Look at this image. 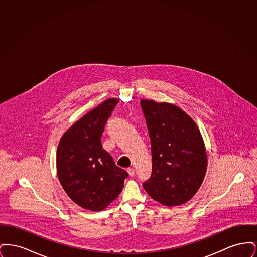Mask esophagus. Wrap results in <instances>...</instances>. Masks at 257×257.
<instances>
[{"instance_id":"esophagus-1","label":"esophagus","mask_w":257,"mask_h":257,"mask_svg":"<svg viewBox=\"0 0 257 257\" xmlns=\"http://www.w3.org/2000/svg\"><path fill=\"white\" fill-rule=\"evenodd\" d=\"M127 172H128V174H129V176H134V174H135L134 169H132V168H129V169H127Z\"/></svg>"}]
</instances>
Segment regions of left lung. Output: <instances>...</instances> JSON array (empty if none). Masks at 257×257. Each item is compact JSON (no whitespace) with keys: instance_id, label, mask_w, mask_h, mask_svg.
Returning <instances> with one entry per match:
<instances>
[{"instance_id":"1","label":"left lung","mask_w":257,"mask_h":257,"mask_svg":"<svg viewBox=\"0 0 257 257\" xmlns=\"http://www.w3.org/2000/svg\"><path fill=\"white\" fill-rule=\"evenodd\" d=\"M141 106L152 152V174L143 186L162 205L184 204L205 177L207 154L202 136L194 119L173 104L142 99Z\"/></svg>"}]
</instances>
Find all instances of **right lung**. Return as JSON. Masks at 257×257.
Listing matches in <instances>:
<instances>
[{"mask_svg":"<svg viewBox=\"0 0 257 257\" xmlns=\"http://www.w3.org/2000/svg\"><path fill=\"white\" fill-rule=\"evenodd\" d=\"M118 102L110 98L86 112L58 146L57 172L63 190L80 207L93 212L105 210L119 196L128 176L101 145L105 124Z\"/></svg>","mask_w":257,"mask_h":257,"instance_id":"right-lung-1","label":"right lung"}]
</instances>
